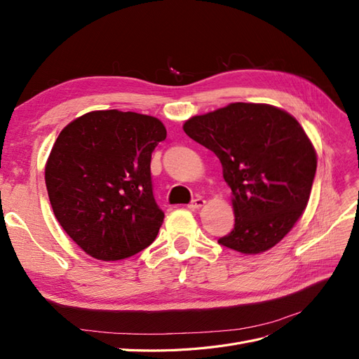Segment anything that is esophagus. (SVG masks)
Listing matches in <instances>:
<instances>
[{
    "mask_svg": "<svg viewBox=\"0 0 359 359\" xmlns=\"http://www.w3.org/2000/svg\"><path fill=\"white\" fill-rule=\"evenodd\" d=\"M203 205H205V199H203V198H196V199H193V201L190 202L189 208H190V210H199V208H202Z\"/></svg>",
    "mask_w": 359,
    "mask_h": 359,
    "instance_id": "esophagus-1",
    "label": "esophagus"
}]
</instances>
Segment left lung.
Instances as JSON below:
<instances>
[{"label":"left lung","instance_id":"8db88e82","mask_svg":"<svg viewBox=\"0 0 359 359\" xmlns=\"http://www.w3.org/2000/svg\"><path fill=\"white\" fill-rule=\"evenodd\" d=\"M182 128L219 157L233 194L235 226L219 244L257 255L283 240L306 210L318 166L297 119L271 104L231 103Z\"/></svg>","mask_w":359,"mask_h":359}]
</instances>
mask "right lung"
<instances>
[{
  "mask_svg": "<svg viewBox=\"0 0 359 359\" xmlns=\"http://www.w3.org/2000/svg\"><path fill=\"white\" fill-rule=\"evenodd\" d=\"M166 139L160 119L94 111L61 130L45 181L58 223L86 255L119 260L156 240L165 219L153 194L151 154Z\"/></svg>",
  "mask_w": 359,
  "mask_h": 359,
  "instance_id": "obj_1",
  "label": "right lung"
}]
</instances>
